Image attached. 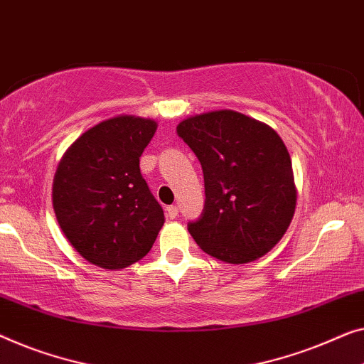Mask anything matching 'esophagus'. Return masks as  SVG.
Wrapping results in <instances>:
<instances>
[{
    "label": "esophagus",
    "mask_w": 364,
    "mask_h": 364,
    "mask_svg": "<svg viewBox=\"0 0 364 364\" xmlns=\"http://www.w3.org/2000/svg\"><path fill=\"white\" fill-rule=\"evenodd\" d=\"M166 212H167V217H169L171 220H176L178 217V208L176 207V205H171V207H167Z\"/></svg>",
    "instance_id": "esophagus-1"
}]
</instances>
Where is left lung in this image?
<instances>
[{
	"mask_svg": "<svg viewBox=\"0 0 364 364\" xmlns=\"http://www.w3.org/2000/svg\"><path fill=\"white\" fill-rule=\"evenodd\" d=\"M177 134L203 169V213L188 223L195 243L228 264L269 252L287 231L297 203L292 161L281 136L233 109L183 119Z\"/></svg>",
	"mask_w": 364,
	"mask_h": 364,
	"instance_id": "1",
	"label": "left lung"
}]
</instances>
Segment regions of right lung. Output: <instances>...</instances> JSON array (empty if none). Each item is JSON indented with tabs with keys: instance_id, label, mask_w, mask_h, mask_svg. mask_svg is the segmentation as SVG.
Returning a JSON list of instances; mask_svg holds the SVG:
<instances>
[{
	"instance_id": "obj_1",
	"label": "right lung",
	"mask_w": 364,
	"mask_h": 364,
	"mask_svg": "<svg viewBox=\"0 0 364 364\" xmlns=\"http://www.w3.org/2000/svg\"><path fill=\"white\" fill-rule=\"evenodd\" d=\"M154 119L119 114L87 129L62 156L52 186L60 230L83 259L117 271L143 259L164 212L141 176Z\"/></svg>"
}]
</instances>
